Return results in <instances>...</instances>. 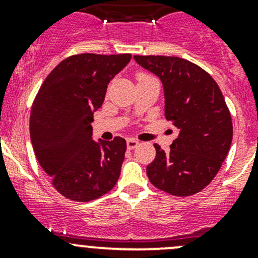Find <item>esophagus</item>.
Listing matches in <instances>:
<instances>
[{
    "label": "esophagus",
    "mask_w": 258,
    "mask_h": 258,
    "mask_svg": "<svg viewBox=\"0 0 258 258\" xmlns=\"http://www.w3.org/2000/svg\"><path fill=\"white\" fill-rule=\"evenodd\" d=\"M126 144H127V148H128V150H134V148H136L137 146H139V142L134 139H128L127 140Z\"/></svg>",
    "instance_id": "esophagus-1"
}]
</instances>
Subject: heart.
Wrapping results in <instances>:
<instances>
[{"instance_id": "b5f03b06", "label": "heart", "mask_w": 258, "mask_h": 258, "mask_svg": "<svg viewBox=\"0 0 258 258\" xmlns=\"http://www.w3.org/2000/svg\"><path fill=\"white\" fill-rule=\"evenodd\" d=\"M147 80H153V79L151 76H148V75H146V74H140L139 75V82H140V81H147Z\"/></svg>"}]
</instances>
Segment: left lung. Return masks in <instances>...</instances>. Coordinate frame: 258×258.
<instances>
[{"instance_id": "obj_1", "label": "left lung", "mask_w": 258, "mask_h": 258, "mask_svg": "<svg viewBox=\"0 0 258 258\" xmlns=\"http://www.w3.org/2000/svg\"><path fill=\"white\" fill-rule=\"evenodd\" d=\"M162 83L165 116L178 128L166 153L146 168L151 183L173 196H191L217 175L232 142V119L216 81L197 64L168 56H134Z\"/></svg>"}]
</instances>
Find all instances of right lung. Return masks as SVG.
I'll use <instances>...</instances> for the list:
<instances>
[{
	"label": "right lung",
	"mask_w": 258,
	"mask_h": 258,
	"mask_svg": "<svg viewBox=\"0 0 258 258\" xmlns=\"http://www.w3.org/2000/svg\"><path fill=\"white\" fill-rule=\"evenodd\" d=\"M130 61V53L75 54L52 70L36 96L31 142L53 187L67 199H98L119 177L126 141L122 137L95 141L91 123L110 81Z\"/></svg>",
	"instance_id": "1"
}]
</instances>
